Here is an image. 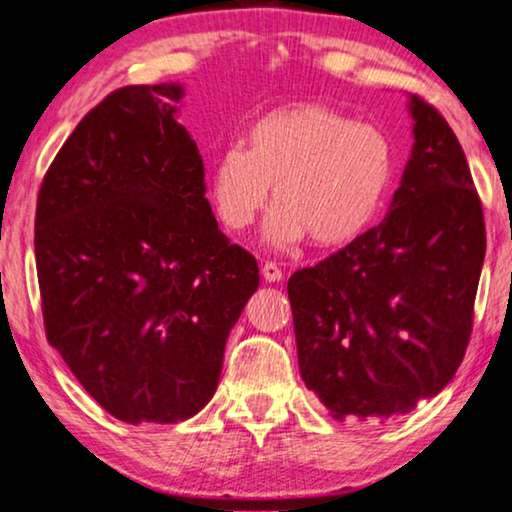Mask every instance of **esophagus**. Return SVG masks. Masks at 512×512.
Listing matches in <instances>:
<instances>
[{"instance_id": "obj_1", "label": "esophagus", "mask_w": 512, "mask_h": 512, "mask_svg": "<svg viewBox=\"0 0 512 512\" xmlns=\"http://www.w3.org/2000/svg\"><path fill=\"white\" fill-rule=\"evenodd\" d=\"M262 276H264V281H269V283H278V281H283V269L278 267V264H274V262H267L262 267Z\"/></svg>"}]
</instances>
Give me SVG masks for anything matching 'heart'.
<instances>
[{
    "mask_svg": "<svg viewBox=\"0 0 512 512\" xmlns=\"http://www.w3.org/2000/svg\"><path fill=\"white\" fill-rule=\"evenodd\" d=\"M393 177V147L381 128L325 105H292L255 119L245 147H224L210 163L208 192L229 229L250 227L274 185L278 201L264 238L288 248L309 234L335 248L363 234Z\"/></svg>",
    "mask_w": 512,
    "mask_h": 512,
    "instance_id": "b5f03b06",
    "label": "heart"
}]
</instances>
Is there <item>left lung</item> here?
<instances>
[{"label": "left lung", "mask_w": 512, "mask_h": 512, "mask_svg": "<svg viewBox=\"0 0 512 512\" xmlns=\"http://www.w3.org/2000/svg\"><path fill=\"white\" fill-rule=\"evenodd\" d=\"M414 145L377 227L288 281L299 372L330 414L388 419L445 388L473 330L485 217L440 112L407 102Z\"/></svg>", "instance_id": "8db88e82"}]
</instances>
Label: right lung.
Listing matches in <instances>:
<instances>
[{"label": "right lung", "mask_w": 512, "mask_h": 512, "mask_svg": "<svg viewBox=\"0 0 512 512\" xmlns=\"http://www.w3.org/2000/svg\"><path fill=\"white\" fill-rule=\"evenodd\" d=\"M182 84L93 107L46 173L34 255L49 344L102 410L177 424L208 405L224 346L260 285L217 227Z\"/></svg>", "instance_id": "obj_1"}]
</instances>
